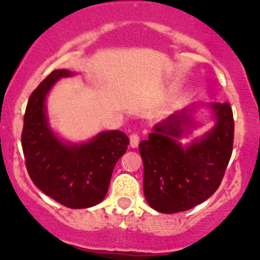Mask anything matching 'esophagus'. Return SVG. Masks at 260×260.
Masks as SVG:
<instances>
[{"label":"esophagus","mask_w":260,"mask_h":260,"mask_svg":"<svg viewBox=\"0 0 260 260\" xmlns=\"http://www.w3.org/2000/svg\"><path fill=\"white\" fill-rule=\"evenodd\" d=\"M139 141H141V137H139L138 134L130 135V146H132L133 148L138 147V144H139Z\"/></svg>","instance_id":"1"}]
</instances>
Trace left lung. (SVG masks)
Instances as JSON below:
<instances>
[{
	"mask_svg": "<svg viewBox=\"0 0 260 260\" xmlns=\"http://www.w3.org/2000/svg\"><path fill=\"white\" fill-rule=\"evenodd\" d=\"M212 107L216 126L189 148L183 150L174 139L182 134L183 113L156 125L148 139L139 143L144 197L153 210L162 213L187 211L219 189L233 150L234 119L228 103Z\"/></svg>",
	"mask_w": 260,
	"mask_h": 260,
	"instance_id": "8db88e82",
	"label": "left lung"
}]
</instances>
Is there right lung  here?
<instances>
[{"mask_svg":"<svg viewBox=\"0 0 260 260\" xmlns=\"http://www.w3.org/2000/svg\"><path fill=\"white\" fill-rule=\"evenodd\" d=\"M71 75L54 70L31 93L22 132L27 172L41 191L69 208H88L107 195L118 158L126 152L127 135L105 132L80 146L63 144L48 127L45 96L59 78Z\"/></svg>","mask_w":260,"mask_h":260,"instance_id":"obj_1","label":"right lung"}]
</instances>
